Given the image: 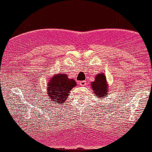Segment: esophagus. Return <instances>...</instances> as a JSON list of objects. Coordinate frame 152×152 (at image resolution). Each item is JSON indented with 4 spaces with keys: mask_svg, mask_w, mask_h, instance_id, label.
<instances>
[{
    "mask_svg": "<svg viewBox=\"0 0 152 152\" xmlns=\"http://www.w3.org/2000/svg\"><path fill=\"white\" fill-rule=\"evenodd\" d=\"M86 83H87V82H86V80H82V81H80V82H79L80 86H86Z\"/></svg>",
    "mask_w": 152,
    "mask_h": 152,
    "instance_id": "esophagus-1",
    "label": "esophagus"
}]
</instances>
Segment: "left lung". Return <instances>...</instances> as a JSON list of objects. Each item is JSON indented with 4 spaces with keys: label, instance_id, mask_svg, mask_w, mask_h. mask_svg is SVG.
<instances>
[{
    "label": "left lung",
    "instance_id": "left-lung-1",
    "mask_svg": "<svg viewBox=\"0 0 152 152\" xmlns=\"http://www.w3.org/2000/svg\"><path fill=\"white\" fill-rule=\"evenodd\" d=\"M92 89L94 92V94L98 98H104V97L108 94V84L106 79V76L104 74H97L95 78V81L92 82Z\"/></svg>",
    "mask_w": 152,
    "mask_h": 152
}]
</instances>
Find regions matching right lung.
<instances>
[{"mask_svg": "<svg viewBox=\"0 0 152 152\" xmlns=\"http://www.w3.org/2000/svg\"><path fill=\"white\" fill-rule=\"evenodd\" d=\"M76 86L74 79L68 78L66 74H58L52 76L48 83V97L50 102L55 104H63L66 102L69 93Z\"/></svg>", "mask_w": 152, "mask_h": 152, "instance_id": "1", "label": "right lung"}]
</instances>
